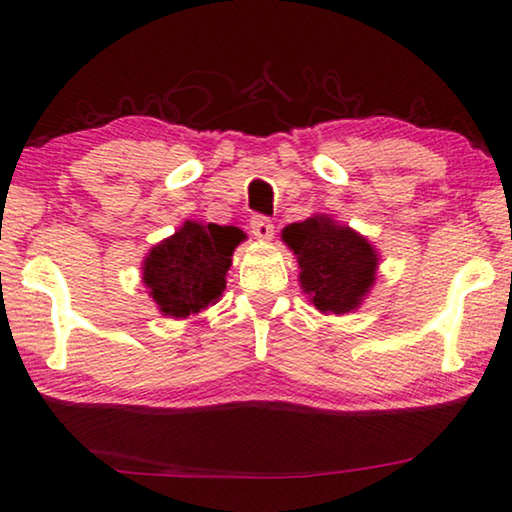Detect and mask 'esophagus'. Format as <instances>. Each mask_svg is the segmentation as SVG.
<instances>
[{
  "label": "esophagus",
  "instance_id": "esophagus-1",
  "mask_svg": "<svg viewBox=\"0 0 512 512\" xmlns=\"http://www.w3.org/2000/svg\"><path fill=\"white\" fill-rule=\"evenodd\" d=\"M250 232H253L255 239L259 241H271L273 239V223L266 219V216H253L250 221Z\"/></svg>",
  "mask_w": 512,
  "mask_h": 512
}]
</instances>
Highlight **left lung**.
<instances>
[{"label": "left lung", "mask_w": 512, "mask_h": 512, "mask_svg": "<svg viewBox=\"0 0 512 512\" xmlns=\"http://www.w3.org/2000/svg\"><path fill=\"white\" fill-rule=\"evenodd\" d=\"M282 241L298 259L302 293L320 314L357 311L375 287L379 250L350 225L314 214L282 230Z\"/></svg>", "instance_id": "8db88e82"}]
</instances>
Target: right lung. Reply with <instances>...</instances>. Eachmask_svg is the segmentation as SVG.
I'll return each instance as SVG.
<instances>
[{"mask_svg": "<svg viewBox=\"0 0 512 512\" xmlns=\"http://www.w3.org/2000/svg\"><path fill=\"white\" fill-rule=\"evenodd\" d=\"M246 232L235 225L185 221L146 253L142 282L167 318H187L216 305Z\"/></svg>", "mask_w": 512, "mask_h": 512, "instance_id": "right-lung-1", "label": "right lung"}]
</instances>
